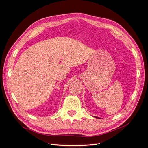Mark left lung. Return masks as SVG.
Masks as SVG:
<instances>
[{"mask_svg": "<svg viewBox=\"0 0 148 148\" xmlns=\"http://www.w3.org/2000/svg\"><path fill=\"white\" fill-rule=\"evenodd\" d=\"M95 117H96V118H97V119H101V118H99V117H96V116H95Z\"/></svg>", "mask_w": 148, "mask_h": 148, "instance_id": "obj_1", "label": "left lung"}]
</instances>
